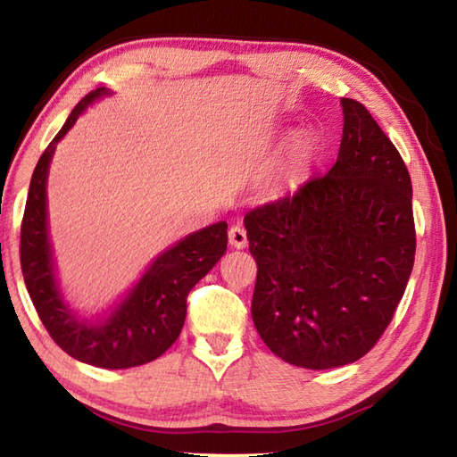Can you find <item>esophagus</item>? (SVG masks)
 <instances>
[{
    "mask_svg": "<svg viewBox=\"0 0 457 457\" xmlns=\"http://www.w3.org/2000/svg\"><path fill=\"white\" fill-rule=\"evenodd\" d=\"M228 242H230V246H235V248H245L248 245L245 227H242V225H232L230 230H228Z\"/></svg>",
    "mask_w": 457,
    "mask_h": 457,
    "instance_id": "1",
    "label": "esophagus"
}]
</instances>
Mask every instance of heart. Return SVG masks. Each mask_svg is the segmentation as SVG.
I'll return each mask as SVG.
<instances>
[{
	"instance_id": "b5f03b06",
	"label": "heart",
	"mask_w": 457,
	"mask_h": 457,
	"mask_svg": "<svg viewBox=\"0 0 457 457\" xmlns=\"http://www.w3.org/2000/svg\"><path fill=\"white\" fill-rule=\"evenodd\" d=\"M313 155L315 142L310 136H300L294 139L290 152H287V157L282 165V179L290 185L300 181L307 167L313 162Z\"/></svg>"
}]
</instances>
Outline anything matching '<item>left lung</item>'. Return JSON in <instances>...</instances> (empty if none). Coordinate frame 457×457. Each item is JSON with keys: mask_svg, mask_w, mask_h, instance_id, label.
I'll return each instance as SVG.
<instances>
[{"mask_svg": "<svg viewBox=\"0 0 457 457\" xmlns=\"http://www.w3.org/2000/svg\"><path fill=\"white\" fill-rule=\"evenodd\" d=\"M341 106L331 170L245 217L258 266L256 331L274 355L313 370L349 365L377 345L416 253L403 157L361 102Z\"/></svg>", "mask_w": 457, "mask_h": 457, "instance_id": "8db88e82", "label": "left lung"}]
</instances>
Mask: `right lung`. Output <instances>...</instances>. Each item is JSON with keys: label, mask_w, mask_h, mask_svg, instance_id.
Masks as SVG:
<instances>
[{"label": "right lung", "mask_w": 457, "mask_h": 457, "mask_svg": "<svg viewBox=\"0 0 457 457\" xmlns=\"http://www.w3.org/2000/svg\"><path fill=\"white\" fill-rule=\"evenodd\" d=\"M106 88L88 92L72 108L61 132L37 162L21 222V272L39 320L53 341L72 359L100 369L144 365L170 349L187 315V295L227 250V222L185 237L154 260L108 320L80 321L62 302L46 232V175L59 139Z\"/></svg>", "instance_id": "right-lung-1"}]
</instances>
